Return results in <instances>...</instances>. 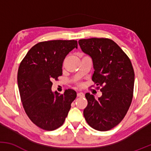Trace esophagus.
<instances>
[{
  "label": "esophagus",
  "instance_id": "34e87169",
  "mask_svg": "<svg viewBox=\"0 0 151 151\" xmlns=\"http://www.w3.org/2000/svg\"><path fill=\"white\" fill-rule=\"evenodd\" d=\"M77 96L78 97H84V93H83L82 92H79V93H77Z\"/></svg>",
  "mask_w": 151,
  "mask_h": 151
}]
</instances>
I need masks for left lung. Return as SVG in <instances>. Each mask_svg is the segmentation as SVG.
I'll list each match as a JSON object with an SVG mask.
<instances>
[{
    "mask_svg": "<svg viewBox=\"0 0 151 151\" xmlns=\"http://www.w3.org/2000/svg\"><path fill=\"white\" fill-rule=\"evenodd\" d=\"M79 45L92 59V81L102 86V95L98 99L90 93L85 94L88 104L84 110V118L95 130L109 131L123 120L132 101L135 79L132 64L120 47L110 39H82Z\"/></svg>",
    "mask_w": 151,
    "mask_h": 151,
    "instance_id": "obj_1",
    "label": "left lung"
}]
</instances>
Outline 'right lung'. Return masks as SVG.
I'll list each match as a JSON object with an SVG mask.
<instances>
[{
    "instance_id": "right-lung-1",
    "label": "right lung",
    "mask_w": 151,
    "mask_h": 151,
    "mask_svg": "<svg viewBox=\"0 0 151 151\" xmlns=\"http://www.w3.org/2000/svg\"><path fill=\"white\" fill-rule=\"evenodd\" d=\"M74 48H77V40L39 42L19 66L18 85L22 106L29 119L40 129L53 131L60 127L77 97L73 89H66L60 95L51 89L52 81L62 76L65 57Z\"/></svg>"
}]
</instances>
